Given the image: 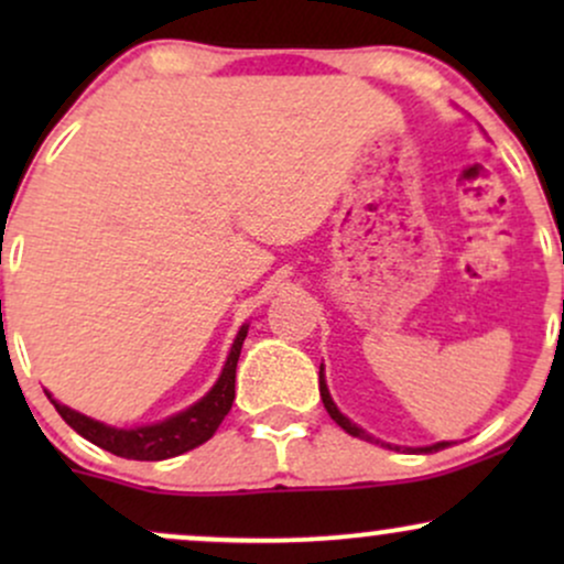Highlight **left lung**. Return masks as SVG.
Segmentation results:
<instances>
[{"instance_id":"1","label":"left lung","mask_w":564,"mask_h":564,"mask_svg":"<svg viewBox=\"0 0 564 564\" xmlns=\"http://www.w3.org/2000/svg\"><path fill=\"white\" fill-rule=\"evenodd\" d=\"M321 400H323V405H326V411H328V416L334 419L336 424L341 426V430L347 432V435H352V437H360V440H368V443H381V440H373L371 435H368L366 430H360L358 424H352L349 422V419L345 416V413L339 411V408H336V403L332 400V394H328V387H326V379H323V366H321ZM384 445V443H381ZM451 443H435V445H426V448H403V451H413V453H435V451H443V448H448ZM387 448H392V445H387ZM394 451H400V448H394Z\"/></svg>"}]
</instances>
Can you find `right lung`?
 Returning <instances> with one entry per match:
<instances>
[{"instance_id": "right-lung-1", "label": "right lung", "mask_w": 564, "mask_h": 564, "mask_svg": "<svg viewBox=\"0 0 564 564\" xmlns=\"http://www.w3.org/2000/svg\"><path fill=\"white\" fill-rule=\"evenodd\" d=\"M246 334H249V326H241L236 341H232L230 355L228 360H225V368L223 373H219L217 384L212 387L198 403H193L191 408L174 413V416L164 419V422L159 424L119 430V426L95 422V419L84 416V413L74 411V408L57 403L50 392L47 398L50 403L55 405V411L63 416V422H66L70 430L79 432L82 437H87L89 443H95L97 448L121 458H134V462H164V458L198 448L200 443H206V440L215 435L217 426L223 424L225 416H228L232 400H236V366L238 358H241Z\"/></svg>"}]
</instances>
